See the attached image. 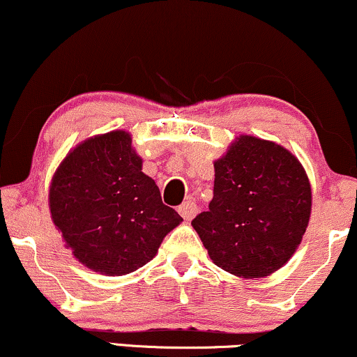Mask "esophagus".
<instances>
[{"label": "esophagus", "instance_id": "1", "mask_svg": "<svg viewBox=\"0 0 357 357\" xmlns=\"http://www.w3.org/2000/svg\"><path fill=\"white\" fill-rule=\"evenodd\" d=\"M178 212L183 215V219L191 220V219L194 218V215L197 214V206H196V202H194V201L183 202V204L178 207Z\"/></svg>", "mask_w": 357, "mask_h": 357}]
</instances>
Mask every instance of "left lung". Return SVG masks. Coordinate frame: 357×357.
<instances>
[{
    "label": "left lung",
    "mask_w": 357,
    "mask_h": 357,
    "mask_svg": "<svg viewBox=\"0 0 357 357\" xmlns=\"http://www.w3.org/2000/svg\"><path fill=\"white\" fill-rule=\"evenodd\" d=\"M214 169L209 209L191 222L212 261L243 278L277 272L308 227L311 188L303 166L277 143L242 135Z\"/></svg>",
    "instance_id": "1"
}]
</instances>
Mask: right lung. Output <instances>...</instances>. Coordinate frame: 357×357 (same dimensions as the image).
<instances>
[{"label":"right lung","mask_w":357,"mask_h":357,"mask_svg":"<svg viewBox=\"0 0 357 357\" xmlns=\"http://www.w3.org/2000/svg\"><path fill=\"white\" fill-rule=\"evenodd\" d=\"M49 207L75 259L105 275L143 267L183 220L163 204L132 137L120 130L85 139L66 156L52 178Z\"/></svg>","instance_id":"1"}]
</instances>
